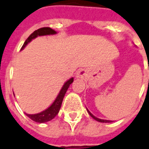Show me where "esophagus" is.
I'll list each match as a JSON object with an SVG mask.
<instances>
[{"mask_svg":"<svg viewBox=\"0 0 149 149\" xmlns=\"http://www.w3.org/2000/svg\"><path fill=\"white\" fill-rule=\"evenodd\" d=\"M86 74V71L84 69H81V70H79L78 71H77V74H76V77L77 78H83Z\"/></svg>","mask_w":149,"mask_h":149,"instance_id":"34e87169","label":"esophagus"}]
</instances>
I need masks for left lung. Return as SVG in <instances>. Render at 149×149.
I'll return each mask as SVG.
<instances>
[{"instance_id": "left-lung-1", "label": "left lung", "mask_w": 149, "mask_h": 149, "mask_svg": "<svg viewBox=\"0 0 149 149\" xmlns=\"http://www.w3.org/2000/svg\"><path fill=\"white\" fill-rule=\"evenodd\" d=\"M87 111H88V113H89V115H90V116H92V117H93V119H94V120H97V121L101 122V123H111V122H113V121H112V120H102V119L97 118V117H95V116H93V114L91 113L90 112L88 111V109H87Z\"/></svg>"}]
</instances>
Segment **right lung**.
Wrapping results in <instances>:
<instances>
[{
    "instance_id": "right-lung-1",
    "label": "right lung",
    "mask_w": 149,
    "mask_h": 149,
    "mask_svg": "<svg viewBox=\"0 0 149 149\" xmlns=\"http://www.w3.org/2000/svg\"><path fill=\"white\" fill-rule=\"evenodd\" d=\"M56 32L52 29L49 27H43L41 29H39L37 30L34 31L32 34H31L28 39L25 41L24 44H23L22 49H23L26 47V45L29 42H31L33 39H35L37 36H47V35H54L56 34ZM74 81V78H70L68 81H67L66 82L64 83L63 87L60 91L58 95L56 96V100H54V102L51 104V106L48 107L47 109H45L41 113L36 114H26L28 117H29L31 120H33V121L37 122V123H45V122L49 121L52 119H54L56 116V114L58 113L61 107L62 102H63V99L64 97V95L66 93L68 88H69L70 85Z\"/></svg>"
}]
</instances>
